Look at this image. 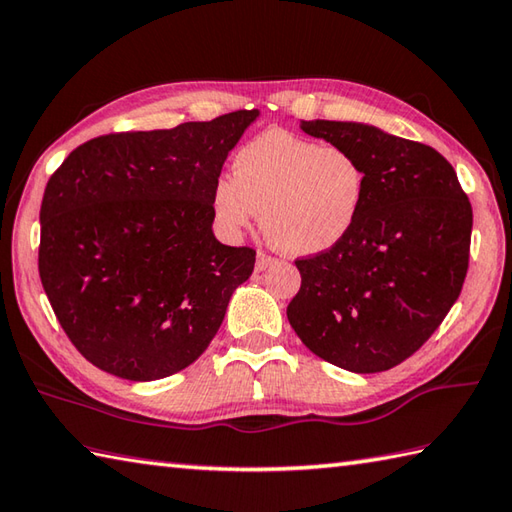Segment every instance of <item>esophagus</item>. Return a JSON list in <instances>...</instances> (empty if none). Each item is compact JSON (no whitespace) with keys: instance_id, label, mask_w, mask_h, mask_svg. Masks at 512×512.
<instances>
[{"instance_id":"esophagus-1","label":"esophagus","mask_w":512,"mask_h":512,"mask_svg":"<svg viewBox=\"0 0 512 512\" xmlns=\"http://www.w3.org/2000/svg\"><path fill=\"white\" fill-rule=\"evenodd\" d=\"M276 263V258H272L269 254H265V252H258V256H256V272H265L267 267H272Z\"/></svg>"}]
</instances>
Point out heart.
<instances>
[{"mask_svg":"<svg viewBox=\"0 0 512 512\" xmlns=\"http://www.w3.org/2000/svg\"><path fill=\"white\" fill-rule=\"evenodd\" d=\"M365 187L368 176L354 153L274 129L238 149L211 207L231 234L252 225L260 209L269 243L285 254L314 256L350 234Z\"/></svg>","mask_w":512,"mask_h":512,"instance_id":"obj_1","label":"heart"}]
</instances>
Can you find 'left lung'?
Wrapping results in <instances>:
<instances>
[{"instance_id": "obj_1", "label": "left lung", "mask_w": 512, "mask_h": 512, "mask_svg": "<svg viewBox=\"0 0 512 512\" xmlns=\"http://www.w3.org/2000/svg\"><path fill=\"white\" fill-rule=\"evenodd\" d=\"M307 136L354 153L368 187L350 234L296 260L289 325L323 361L356 374L406 361L441 325L468 272L472 207L428 144L363 122L301 120Z\"/></svg>"}]
</instances>
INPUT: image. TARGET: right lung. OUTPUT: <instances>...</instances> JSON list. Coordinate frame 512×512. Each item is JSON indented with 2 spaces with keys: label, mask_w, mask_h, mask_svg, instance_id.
Returning <instances> with one entry per match:
<instances>
[{
  "label": "right lung",
  "mask_w": 512,
  "mask_h": 512,
  "mask_svg": "<svg viewBox=\"0 0 512 512\" xmlns=\"http://www.w3.org/2000/svg\"><path fill=\"white\" fill-rule=\"evenodd\" d=\"M260 115L111 133L69 153L40 209V278L66 336L129 381L185 370L207 350L256 252L214 236L211 194Z\"/></svg>",
  "instance_id": "obj_1"
}]
</instances>
